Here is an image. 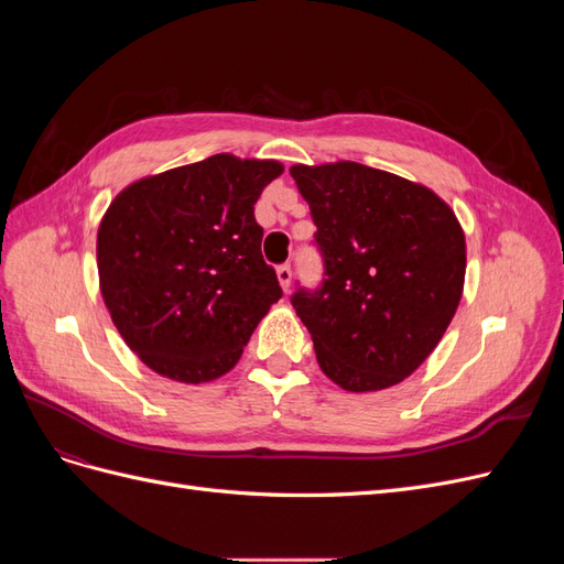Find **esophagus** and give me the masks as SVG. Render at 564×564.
I'll use <instances>...</instances> for the list:
<instances>
[{
  "label": "esophagus",
  "mask_w": 564,
  "mask_h": 564,
  "mask_svg": "<svg viewBox=\"0 0 564 564\" xmlns=\"http://www.w3.org/2000/svg\"><path fill=\"white\" fill-rule=\"evenodd\" d=\"M278 282H280V286L284 289V292H289V286H292V268L280 265L278 268Z\"/></svg>",
  "instance_id": "esophagus-1"
}]
</instances>
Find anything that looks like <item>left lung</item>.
Here are the masks:
<instances>
[{"label":"left lung","instance_id":"left-lung-1","mask_svg":"<svg viewBox=\"0 0 564 564\" xmlns=\"http://www.w3.org/2000/svg\"><path fill=\"white\" fill-rule=\"evenodd\" d=\"M324 275L292 303L317 365L348 392L404 381L445 336L466 280V235L431 187L357 162L294 164Z\"/></svg>","mask_w":564,"mask_h":564}]
</instances>
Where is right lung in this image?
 I'll return each mask as SVG.
<instances>
[{"instance_id":"obj_1","label":"right lung","mask_w":564,"mask_h":564,"mask_svg":"<svg viewBox=\"0 0 564 564\" xmlns=\"http://www.w3.org/2000/svg\"><path fill=\"white\" fill-rule=\"evenodd\" d=\"M278 160L220 152L127 185L100 218L98 282L124 344L160 377L228 373L282 299L253 204Z\"/></svg>"}]
</instances>
